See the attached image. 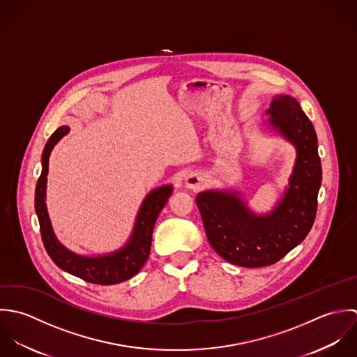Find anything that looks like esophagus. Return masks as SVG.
Wrapping results in <instances>:
<instances>
[{
	"mask_svg": "<svg viewBox=\"0 0 357 357\" xmlns=\"http://www.w3.org/2000/svg\"><path fill=\"white\" fill-rule=\"evenodd\" d=\"M185 183H186V186L189 189H195L196 190V189H200L203 186L204 178L199 172H190V174H188V176L185 179Z\"/></svg>",
	"mask_w": 357,
	"mask_h": 357,
	"instance_id": "1",
	"label": "esophagus"
}]
</instances>
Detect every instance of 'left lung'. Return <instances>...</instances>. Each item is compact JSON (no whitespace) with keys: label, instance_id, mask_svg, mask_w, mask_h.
<instances>
[{"label":"left lung","instance_id":"left-lung-1","mask_svg":"<svg viewBox=\"0 0 357 357\" xmlns=\"http://www.w3.org/2000/svg\"><path fill=\"white\" fill-rule=\"evenodd\" d=\"M268 113L271 124L296 147L289 188L268 216L251 214L234 193L204 192L196 197L208 241L225 261L243 268L279 262L310 231L317 213L321 162L313 124L299 103L276 96Z\"/></svg>","mask_w":357,"mask_h":357}]
</instances>
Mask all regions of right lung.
Instances as JSON below:
<instances>
[{
	"label": "right lung",
	"mask_w": 357,
	"mask_h": 357,
	"mask_svg": "<svg viewBox=\"0 0 357 357\" xmlns=\"http://www.w3.org/2000/svg\"><path fill=\"white\" fill-rule=\"evenodd\" d=\"M68 132L69 127L58 128L51 135L43 151V171L36 186L34 206L40 222V233L44 247L51 259L61 269L73 276H77L92 284L112 285L123 283L134 278L146 264L151 248V236L155 220L161 210L165 207L169 196L172 195V186L158 188L144 199L132 237L123 250L112 255L98 258H86L73 254L56 240L45 206L50 154L54 146Z\"/></svg>",
	"instance_id": "right-lung-1"
}]
</instances>
